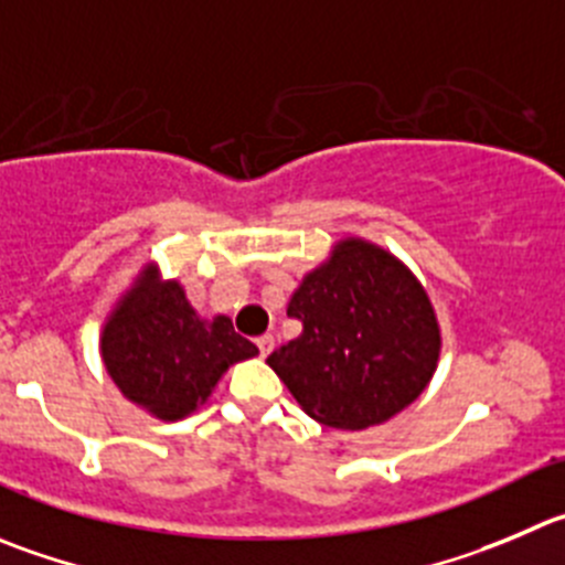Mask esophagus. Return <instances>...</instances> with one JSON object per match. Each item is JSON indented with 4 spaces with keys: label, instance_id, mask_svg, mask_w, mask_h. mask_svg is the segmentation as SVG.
Returning a JSON list of instances; mask_svg holds the SVG:
<instances>
[{
    "label": "esophagus",
    "instance_id": "1",
    "mask_svg": "<svg viewBox=\"0 0 565 565\" xmlns=\"http://www.w3.org/2000/svg\"><path fill=\"white\" fill-rule=\"evenodd\" d=\"M257 349H260V358H268V354L274 352V338L271 335L257 338Z\"/></svg>",
    "mask_w": 565,
    "mask_h": 565
}]
</instances>
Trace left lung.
<instances>
[{
	"label": "left lung",
	"mask_w": 565,
	"mask_h": 565,
	"mask_svg": "<svg viewBox=\"0 0 565 565\" xmlns=\"http://www.w3.org/2000/svg\"><path fill=\"white\" fill-rule=\"evenodd\" d=\"M302 335L268 354L310 418L335 429L385 424L422 396L440 324L416 274L358 235L335 241L288 302Z\"/></svg>",
	"instance_id": "1"
}]
</instances>
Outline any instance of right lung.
Here are the masks:
<instances>
[{
  "label": "right lung",
  "instance_id": "right-lung-1",
  "mask_svg": "<svg viewBox=\"0 0 565 565\" xmlns=\"http://www.w3.org/2000/svg\"><path fill=\"white\" fill-rule=\"evenodd\" d=\"M107 377L127 402L160 422H180L211 399L230 366L257 354L230 316L202 319L180 279L154 260L136 271L99 330Z\"/></svg>",
  "mask_w": 565,
  "mask_h": 565
}]
</instances>
